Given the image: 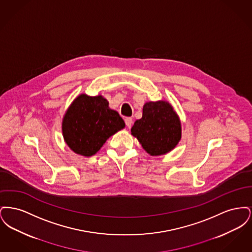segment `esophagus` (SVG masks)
Here are the masks:
<instances>
[{"label":"esophagus","mask_w":252,"mask_h":252,"mask_svg":"<svg viewBox=\"0 0 252 252\" xmlns=\"http://www.w3.org/2000/svg\"><path fill=\"white\" fill-rule=\"evenodd\" d=\"M125 122H126V125L127 127H130L132 126V124H133V120H132V118H130V117L126 118Z\"/></svg>","instance_id":"obj_1"}]
</instances>
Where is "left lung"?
<instances>
[{"label": "left lung", "mask_w": 252, "mask_h": 252, "mask_svg": "<svg viewBox=\"0 0 252 252\" xmlns=\"http://www.w3.org/2000/svg\"><path fill=\"white\" fill-rule=\"evenodd\" d=\"M131 134L151 156L163 155L180 142V121L167 102H147L143 108L142 118L132 126Z\"/></svg>", "instance_id": "8db88e82"}]
</instances>
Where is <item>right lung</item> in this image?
<instances>
[{"instance_id":"obj_1","label":"right lung","mask_w":252,"mask_h":252,"mask_svg":"<svg viewBox=\"0 0 252 252\" xmlns=\"http://www.w3.org/2000/svg\"><path fill=\"white\" fill-rule=\"evenodd\" d=\"M125 127L119 113L108 108L101 95L78 96L68 108L62 122L66 144L76 154L94 155L108 138Z\"/></svg>"}]
</instances>
